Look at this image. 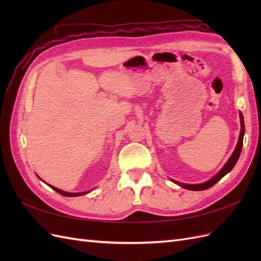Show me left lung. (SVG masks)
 Here are the masks:
<instances>
[{
  "instance_id": "obj_1",
  "label": "left lung",
  "mask_w": 261,
  "mask_h": 261,
  "mask_svg": "<svg viewBox=\"0 0 261 261\" xmlns=\"http://www.w3.org/2000/svg\"><path fill=\"white\" fill-rule=\"evenodd\" d=\"M240 116H241V133H240V137H239V141H238V145H236V148L234 150L233 154L231 155L230 159H228V161L225 163L224 167L222 168V170H221L218 174L216 176H213L211 179H209L208 181H206V183H202V184H183V183H178V181H175L176 184L180 185L181 187H184L186 189H191V191H204V189H208L210 187H212L213 185H215L216 183H218V181L222 178L225 174H227L228 172H230L233 168L234 165L236 164V162H238L239 158L241 155V152H242V148H243V139H244V134H245V125H244V117H243V114L240 113ZM174 181V180H173Z\"/></svg>"
}]
</instances>
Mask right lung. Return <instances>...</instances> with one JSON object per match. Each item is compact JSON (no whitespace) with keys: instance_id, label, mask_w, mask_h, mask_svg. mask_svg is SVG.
I'll return each instance as SVG.
<instances>
[{"instance_id":"obj_1","label":"right lung","mask_w":261,"mask_h":261,"mask_svg":"<svg viewBox=\"0 0 261 261\" xmlns=\"http://www.w3.org/2000/svg\"><path fill=\"white\" fill-rule=\"evenodd\" d=\"M52 189H54L55 192L57 193H59V194H61V195H63V196H66V197H76V196H82V195H85V194H87L86 192H84V193H66V192H63V191H61V189H59V188H57V187H54V186H52V185H49Z\"/></svg>"}]
</instances>
